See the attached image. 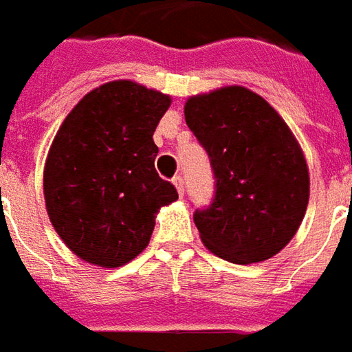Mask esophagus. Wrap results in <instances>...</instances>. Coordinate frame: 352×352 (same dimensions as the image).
I'll return each instance as SVG.
<instances>
[{
	"label": "esophagus",
	"mask_w": 352,
	"mask_h": 352,
	"mask_svg": "<svg viewBox=\"0 0 352 352\" xmlns=\"http://www.w3.org/2000/svg\"><path fill=\"white\" fill-rule=\"evenodd\" d=\"M172 184H174V186H176V190H178V195H184V178H182V176H174V178H172Z\"/></svg>",
	"instance_id": "34e87169"
}]
</instances>
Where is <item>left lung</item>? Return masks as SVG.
I'll return each instance as SVG.
<instances>
[{
    "mask_svg": "<svg viewBox=\"0 0 352 352\" xmlns=\"http://www.w3.org/2000/svg\"><path fill=\"white\" fill-rule=\"evenodd\" d=\"M186 122L214 172V199L193 220L208 251L236 264L263 263L287 245L309 205L301 145L274 107L241 86L193 96Z\"/></svg>",
    "mask_w": 352,
    "mask_h": 352,
    "instance_id": "obj_1",
    "label": "left lung"
}]
</instances>
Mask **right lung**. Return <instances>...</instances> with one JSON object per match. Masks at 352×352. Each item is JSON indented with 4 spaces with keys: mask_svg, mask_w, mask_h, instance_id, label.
I'll list each match as a JSON object with an SVG mask.
<instances>
[{
    "mask_svg": "<svg viewBox=\"0 0 352 352\" xmlns=\"http://www.w3.org/2000/svg\"><path fill=\"white\" fill-rule=\"evenodd\" d=\"M170 96L107 82L63 120L45 159L43 197L55 232L82 261L118 268L144 251L155 214L178 199L155 170L153 132Z\"/></svg>",
    "mask_w": 352,
    "mask_h": 352,
    "instance_id": "1",
    "label": "right lung"
}]
</instances>
